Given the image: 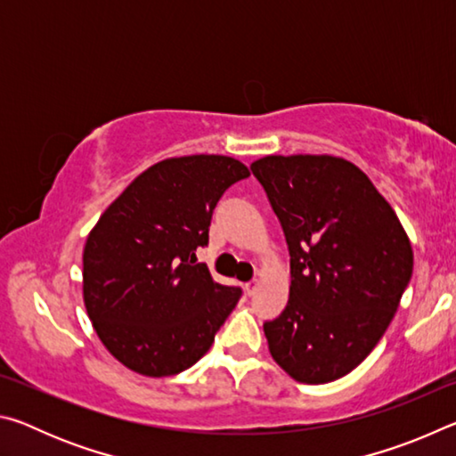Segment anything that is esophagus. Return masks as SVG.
Segmentation results:
<instances>
[{
    "instance_id": "1",
    "label": "esophagus",
    "mask_w": 456,
    "mask_h": 456,
    "mask_svg": "<svg viewBox=\"0 0 456 456\" xmlns=\"http://www.w3.org/2000/svg\"><path fill=\"white\" fill-rule=\"evenodd\" d=\"M256 288H257V280L245 283V293H247V296H253V293H256Z\"/></svg>"
}]
</instances>
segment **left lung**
<instances>
[{
  "label": "left lung",
  "instance_id": "8db88e82",
  "mask_svg": "<svg viewBox=\"0 0 456 456\" xmlns=\"http://www.w3.org/2000/svg\"><path fill=\"white\" fill-rule=\"evenodd\" d=\"M289 249V299L264 322L269 352L304 384L352 372L380 342L412 277L403 225L356 165L265 157L251 165Z\"/></svg>",
  "mask_w": 456,
  "mask_h": 456
}]
</instances>
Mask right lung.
Segmentation results:
<instances>
[{"label": "right lung", "instance_id": "obj_1", "mask_svg": "<svg viewBox=\"0 0 456 456\" xmlns=\"http://www.w3.org/2000/svg\"><path fill=\"white\" fill-rule=\"evenodd\" d=\"M249 171L219 154L167 159L128 184L84 247V304L98 338L126 368L163 378L211 348L241 288L221 285L195 251L215 207Z\"/></svg>", "mask_w": 456, "mask_h": 456}]
</instances>
